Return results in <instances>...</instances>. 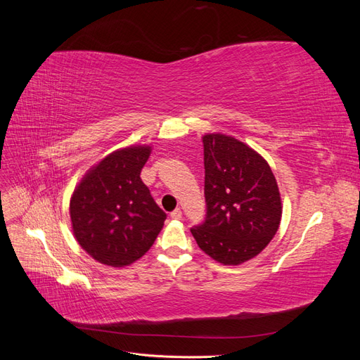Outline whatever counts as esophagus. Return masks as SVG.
I'll use <instances>...</instances> for the list:
<instances>
[{"label":"esophagus","instance_id":"34e87169","mask_svg":"<svg viewBox=\"0 0 360 360\" xmlns=\"http://www.w3.org/2000/svg\"><path fill=\"white\" fill-rule=\"evenodd\" d=\"M171 217L172 219H181V210L176 209L174 212H171Z\"/></svg>","mask_w":360,"mask_h":360}]
</instances>
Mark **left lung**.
Wrapping results in <instances>:
<instances>
[{"instance_id": "obj_1", "label": "left lung", "mask_w": 360, "mask_h": 360, "mask_svg": "<svg viewBox=\"0 0 360 360\" xmlns=\"http://www.w3.org/2000/svg\"><path fill=\"white\" fill-rule=\"evenodd\" d=\"M205 219L191 233L207 255L225 266L254 258L276 234L282 205L269 163L222 134L202 138Z\"/></svg>"}]
</instances>
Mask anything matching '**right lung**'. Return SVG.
Masks as SVG:
<instances>
[{
  "instance_id": "right-lung-1",
  "label": "right lung",
  "mask_w": 360,
  "mask_h": 360,
  "mask_svg": "<svg viewBox=\"0 0 360 360\" xmlns=\"http://www.w3.org/2000/svg\"><path fill=\"white\" fill-rule=\"evenodd\" d=\"M148 156V146L117 150L91 168L73 192V234L102 264H132L155 243L167 219L139 177Z\"/></svg>"
}]
</instances>
